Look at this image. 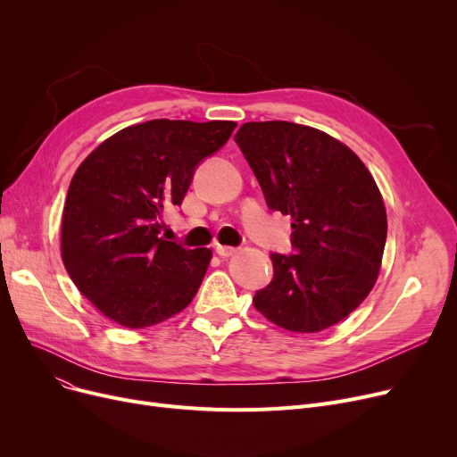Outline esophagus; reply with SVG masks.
<instances>
[{
    "label": "esophagus",
    "mask_w": 457,
    "mask_h": 457,
    "mask_svg": "<svg viewBox=\"0 0 457 457\" xmlns=\"http://www.w3.org/2000/svg\"><path fill=\"white\" fill-rule=\"evenodd\" d=\"M238 252V248H233V246H222V245H216V253L222 255V257H231Z\"/></svg>",
    "instance_id": "1"
}]
</instances>
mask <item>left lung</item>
Instances as JSON below:
<instances>
[{
	"instance_id": "obj_1",
	"label": "left lung",
	"mask_w": 457,
	"mask_h": 457,
	"mask_svg": "<svg viewBox=\"0 0 457 457\" xmlns=\"http://www.w3.org/2000/svg\"><path fill=\"white\" fill-rule=\"evenodd\" d=\"M235 142L272 211L293 219L298 253H272L274 278L253 296L272 324L315 333L346 319L378 279L387 238L381 192L346 144L283 120L243 124Z\"/></svg>"
}]
</instances>
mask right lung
Instances as JSON below:
<instances>
[{
    "label": "right lung",
    "instance_id": "1",
    "mask_svg": "<svg viewBox=\"0 0 457 457\" xmlns=\"http://www.w3.org/2000/svg\"><path fill=\"white\" fill-rule=\"evenodd\" d=\"M237 128L229 120H150L104 140L70 181L61 257L79 293L112 322L148 328L198 293L212 252L161 237L196 166Z\"/></svg>",
    "mask_w": 457,
    "mask_h": 457
}]
</instances>
